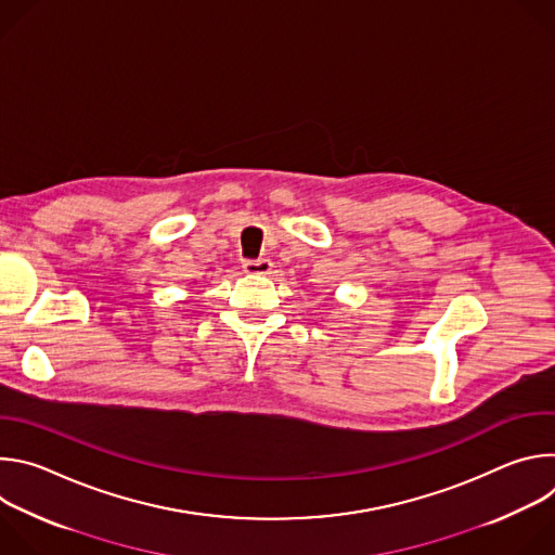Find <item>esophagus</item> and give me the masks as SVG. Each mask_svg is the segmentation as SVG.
<instances>
[{
    "mask_svg": "<svg viewBox=\"0 0 555 555\" xmlns=\"http://www.w3.org/2000/svg\"><path fill=\"white\" fill-rule=\"evenodd\" d=\"M244 272H248V274H270L272 272V261L270 259L244 261Z\"/></svg>",
    "mask_w": 555,
    "mask_h": 555,
    "instance_id": "34e87169",
    "label": "esophagus"
}]
</instances>
